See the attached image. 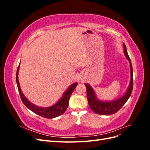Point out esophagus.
<instances>
[{
    "label": "esophagus",
    "instance_id": "obj_1",
    "mask_svg": "<svg viewBox=\"0 0 150 150\" xmlns=\"http://www.w3.org/2000/svg\"><path fill=\"white\" fill-rule=\"evenodd\" d=\"M78 79L79 81H80V82H84V80H85V78L84 77V75H83L82 74H80L79 76H78Z\"/></svg>",
    "mask_w": 150,
    "mask_h": 150
}]
</instances>
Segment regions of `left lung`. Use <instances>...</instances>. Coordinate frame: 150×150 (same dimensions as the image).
Instances as JSON below:
<instances>
[{
    "label": "left lung",
    "instance_id": "8db88e82",
    "mask_svg": "<svg viewBox=\"0 0 150 150\" xmlns=\"http://www.w3.org/2000/svg\"><path fill=\"white\" fill-rule=\"evenodd\" d=\"M124 46V53L126 58L129 62L130 64V73H131V79L129 87L127 89L126 92L122 97L115 99L113 101H103L99 99H98L96 95H95L94 91L92 88L91 86L88 84H85L86 86V90H87V98L89 105L91 109L98 115H108L115 114L116 112L118 111L121 107L124 105L126 102L128 100L130 97L131 93L133 91V67L130 58L128 56V52H127L126 47L125 44L123 43Z\"/></svg>",
    "mask_w": 150,
    "mask_h": 150
}]
</instances>
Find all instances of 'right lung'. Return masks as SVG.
Wrapping results in <instances>:
<instances>
[{"label":"right lung","mask_w":150,"mask_h":150,"mask_svg":"<svg viewBox=\"0 0 150 150\" xmlns=\"http://www.w3.org/2000/svg\"><path fill=\"white\" fill-rule=\"evenodd\" d=\"M19 66L17 67V74H16V82L17 84V88L19 93L20 94V96L21 98V100L24 104V105L28 108L30 111L34 112L35 114H37L40 116L46 117V118H54V117H56L62 115L64 113L69 104V100L71 94L73 92V91L76 88L77 85L78 84V83H74L71 84L68 89L66 91L64 94L62 95V98L60 99L57 103H56L54 105L47 107V108H44V107H39L38 106H35V104H32L28 99H27L24 95L22 93V91L21 89V87L19 85V80H18V74H19Z\"/></svg>","instance_id":"add662e5"}]
</instances>
